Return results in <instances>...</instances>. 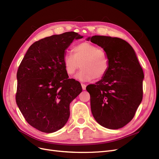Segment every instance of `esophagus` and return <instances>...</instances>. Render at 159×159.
<instances>
[{
    "instance_id": "1",
    "label": "esophagus",
    "mask_w": 159,
    "mask_h": 159,
    "mask_svg": "<svg viewBox=\"0 0 159 159\" xmlns=\"http://www.w3.org/2000/svg\"><path fill=\"white\" fill-rule=\"evenodd\" d=\"M81 87H82L83 90H85V89H86V85H85V84H81Z\"/></svg>"
}]
</instances>
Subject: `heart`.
<instances>
[{
    "instance_id": "heart-1",
    "label": "heart",
    "mask_w": 159,
    "mask_h": 159,
    "mask_svg": "<svg viewBox=\"0 0 159 159\" xmlns=\"http://www.w3.org/2000/svg\"><path fill=\"white\" fill-rule=\"evenodd\" d=\"M73 53H66L63 58L65 70L68 75L74 74L80 66L82 69L75 75V78L80 81L100 79L107 73L109 61L103 49L89 42H82L74 47Z\"/></svg>"
}]
</instances>
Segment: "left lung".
Returning a JSON list of instances; mask_svg holds the SVG:
<instances>
[{
    "mask_svg": "<svg viewBox=\"0 0 159 159\" xmlns=\"http://www.w3.org/2000/svg\"><path fill=\"white\" fill-rule=\"evenodd\" d=\"M102 47L109 58L107 73L95 84L87 86L95 121L109 129L126 125L143 99L144 73L136 53L127 42L107 36L88 37Z\"/></svg>",
    "mask_w": 159,
    "mask_h": 159,
    "instance_id": "8db88e82",
    "label": "left lung"
}]
</instances>
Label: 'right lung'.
Here are the masks:
<instances>
[{"label":"right lung","instance_id":"add662e5","mask_svg":"<svg viewBox=\"0 0 159 159\" xmlns=\"http://www.w3.org/2000/svg\"><path fill=\"white\" fill-rule=\"evenodd\" d=\"M74 32L43 38L32 44L17 71L16 102L31 126L50 133L63 127L70 117V104L81 91L80 83L69 79L63 58L74 40Z\"/></svg>","mask_w":159,"mask_h":159}]
</instances>
